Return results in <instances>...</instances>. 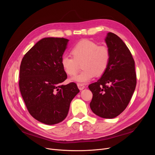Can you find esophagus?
Instances as JSON below:
<instances>
[{
  "label": "esophagus",
  "mask_w": 155,
  "mask_h": 155,
  "mask_svg": "<svg viewBox=\"0 0 155 155\" xmlns=\"http://www.w3.org/2000/svg\"><path fill=\"white\" fill-rule=\"evenodd\" d=\"M77 86H78V88H79V90H80V91H82L83 89L85 88V85L82 84H78Z\"/></svg>",
  "instance_id": "esophagus-1"
}]
</instances>
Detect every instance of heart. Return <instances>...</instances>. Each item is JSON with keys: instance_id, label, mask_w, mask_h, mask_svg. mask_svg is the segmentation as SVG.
<instances>
[{"instance_id": "1", "label": "heart", "mask_w": 155, "mask_h": 155, "mask_svg": "<svg viewBox=\"0 0 155 155\" xmlns=\"http://www.w3.org/2000/svg\"><path fill=\"white\" fill-rule=\"evenodd\" d=\"M73 57L64 54L61 59V64L68 75H75L78 63H82L84 70L79 74L71 78L73 82L86 84L95 75L104 74L107 70L110 59V53L108 47L89 39L80 40L71 50Z\"/></svg>"}]
</instances>
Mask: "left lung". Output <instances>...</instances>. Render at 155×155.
<instances>
[{
  "instance_id": "1",
  "label": "left lung",
  "mask_w": 155,
  "mask_h": 155,
  "mask_svg": "<svg viewBox=\"0 0 155 155\" xmlns=\"http://www.w3.org/2000/svg\"><path fill=\"white\" fill-rule=\"evenodd\" d=\"M105 41L110 59L101 78L88 85L93 94L90 107L97 116L112 119L127 106L136 88V74L134 60L123 41L110 32Z\"/></svg>"
}]
</instances>
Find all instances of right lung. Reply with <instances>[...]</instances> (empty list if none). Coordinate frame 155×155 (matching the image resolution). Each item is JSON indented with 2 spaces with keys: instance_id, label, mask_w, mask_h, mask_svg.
<instances>
[{
  "instance_id": "right-lung-1",
  "label": "right lung",
  "mask_w": 155,
  "mask_h": 155,
  "mask_svg": "<svg viewBox=\"0 0 155 155\" xmlns=\"http://www.w3.org/2000/svg\"><path fill=\"white\" fill-rule=\"evenodd\" d=\"M69 40L45 38L24 56L20 66L19 88L30 114L48 125L63 121L72 99L80 92L76 84L62 85L67 75L61 64Z\"/></svg>"
}]
</instances>
